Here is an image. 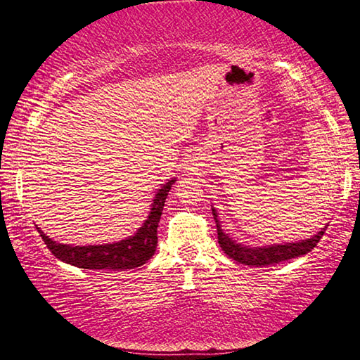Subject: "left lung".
I'll use <instances>...</instances> for the list:
<instances>
[{"label":"left lung","mask_w":360,"mask_h":360,"mask_svg":"<svg viewBox=\"0 0 360 360\" xmlns=\"http://www.w3.org/2000/svg\"><path fill=\"white\" fill-rule=\"evenodd\" d=\"M212 216L217 225V240L221 245L222 251L229 255L230 259H233L238 264L248 265V266H268V265H278L281 262L300 257L308 252H311V249L316 248L319 240L324 235V230H321L318 235H314L313 238L298 241V243H285V245H275V246H264V248H248L238 245L230 238L229 235H225L221 224L217 221V214L214 208H212Z\"/></svg>","instance_id":"1"}]
</instances>
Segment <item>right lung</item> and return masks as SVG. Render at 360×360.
Returning a JSON list of instances; mask_svg holds the SVG:
<instances>
[{"label": "right lung", "mask_w": 360, "mask_h": 360, "mask_svg": "<svg viewBox=\"0 0 360 360\" xmlns=\"http://www.w3.org/2000/svg\"><path fill=\"white\" fill-rule=\"evenodd\" d=\"M174 179L167 182L160 191L157 192L154 203L149 212L148 221L130 238L122 240L112 245H100V246H70L60 245L52 241L44 231L39 230L42 241L46 243L49 251H51L58 260L66 264L75 265L77 268H87V270H130L144 265L155 252L157 248V227L160 222V216L165 206L167 195L172 188Z\"/></svg>", "instance_id": "right-lung-1"}]
</instances>
